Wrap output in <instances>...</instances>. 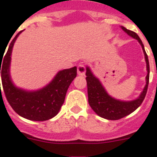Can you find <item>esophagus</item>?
Returning a JSON list of instances; mask_svg holds the SVG:
<instances>
[{
  "label": "esophagus",
  "mask_w": 157,
  "mask_h": 157,
  "mask_svg": "<svg viewBox=\"0 0 157 157\" xmlns=\"http://www.w3.org/2000/svg\"><path fill=\"white\" fill-rule=\"evenodd\" d=\"M86 71V66L82 63L79 64L78 66H77V74H78L79 76H85Z\"/></svg>",
  "instance_id": "esophagus-1"
}]
</instances>
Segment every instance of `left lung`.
Masks as SVG:
<instances>
[{
    "mask_svg": "<svg viewBox=\"0 0 157 157\" xmlns=\"http://www.w3.org/2000/svg\"><path fill=\"white\" fill-rule=\"evenodd\" d=\"M121 28L128 35L139 40V42L142 45L144 55H145L147 70V75L146 76L147 83L144 90L139 96V98L135 100L130 101V102H123V101H119L115 98H112L111 96L107 94L103 86L101 85L100 81L94 76L90 68L86 67V81H87V89H88L89 104L96 114L98 115L99 117L107 120H112V121L121 119L123 117H126L134 112L144 102L145 96L147 94L149 83L150 67H149L148 58H147L146 51L144 50V44L140 40L139 36L137 35V33L127 29L124 27H121Z\"/></svg>",
    "mask_w": 157,
    "mask_h": 157,
    "instance_id": "8db88e82",
    "label": "left lung"
}]
</instances>
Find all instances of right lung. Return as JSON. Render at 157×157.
<instances>
[{
    "label": "right lung",
    "mask_w": 157,
    "mask_h": 157,
    "mask_svg": "<svg viewBox=\"0 0 157 157\" xmlns=\"http://www.w3.org/2000/svg\"><path fill=\"white\" fill-rule=\"evenodd\" d=\"M21 32L10 42L3 59L0 58V74L4 93L17 114L31 121H47L58 114L64 103L67 89L76 76V67L60 71L47 86L40 90L28 92L16 88L10 76V63L13 43Z\"/></svg>",
    "instance_id": "1"
}]
</instances>
